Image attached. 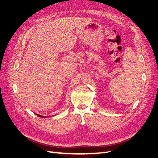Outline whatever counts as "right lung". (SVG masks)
<instances>
[{
	"label": "right lung",
	"instance_id": "obj_1",
	"mask_svg": "<svg viewBox=\"0 0 158 158\" xmlns=\"http://www.w3.org/2000/svg\"><path fill=\"white\" fill-rule=\"evenodd\" d=\"M36 114V115L37 116H38V117H43V118H44V117H44V116H42V115H40V114Z\"/></svg>",
	"mask_w": 158,
	"mask_h": 158
}]
</instances>
